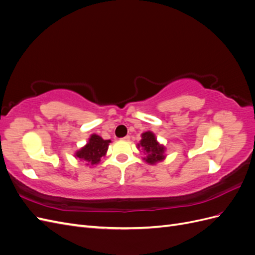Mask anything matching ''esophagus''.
<instances>
[{"label":"esophagus","instance_id":"34e87169","mask_svg":"<svg viewBox=\"0 0 255 255\" xmlns=\"http://www.w3.org/2000/svg\"><path fill=\"white\" fill-rule=\"evenodd\" d=\"M129 138H130L129 136H126V137H123V138H122V140H125V141H128V140H129Z\"/></svg>","mask_w":255,"mask_h":255}]
</instances>
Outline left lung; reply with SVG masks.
<instances>
[{
    "mask_svg": "<svg viewBox=\"0 0 255 255\" xmlns=\"http://www.w3.org/2000/svg\"><path fill=\"white\" fill-rule=\"evenodd\" d=\"M137 149L143 151L142 159L149 165H156L166 158V146L157 141L155 134L151 130L141 134V140L137 143Z\"/></svg>",
    "mask_w": 255,
    "mask_h": 255,
    "instance_id": "left-lung-1",
    "label": "left lung"
}]
</instances>
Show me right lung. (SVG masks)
I'll return each mask as SVG.
<instances>
[{
  "mask_svg": "<svg viewBox=\"0 0 255 255\" xmlns=\"http://www.w3.org/2000/svg\"><path fill=\"white\" fill-rule=\"evenodd\" d=\"M111 142V139L105 140L101 136L91 134L87 143L78 151H75L74 157L85 161L89 167H95L100 163L101 158L106 155Z\"/></svg>",
  "mask_w": 255,
  "mask_h": 255,
  "instance_id": "obj_1",
  "label": "right lung"
}]
</instances>
